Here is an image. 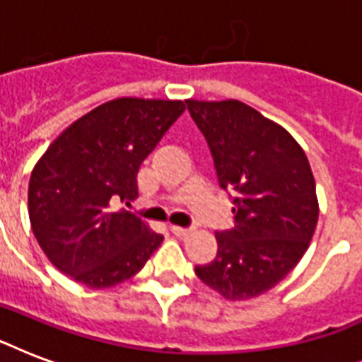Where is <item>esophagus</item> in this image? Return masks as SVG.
<instances>
[{"label":"esophagus","mask_w":362,"mask_h":362,"mask_svg":"<svg viewBox=\"0 0 362 362\" xmlns=\"http://www.w3.org/2000/svg\"><path fill=\"white\" fill-rule=\"evenodd\" d=\"M170 231H173V235H176V237H186V235H189V233L193 231V227L170 226Z\"/></svg>","instance_id":"1"}]
</instances>
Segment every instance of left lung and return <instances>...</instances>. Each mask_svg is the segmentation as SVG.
<instances>
[{
  "label": "left lung",
  "instance_id": "left-lung-1",
  "mask_svg": "<svg viewBox=\"0 0 362 362\" xmlns=\"http://www.w3.org/2000/svg\"><path fill=\"white\" fill-rule=\"evenodd\" d=\"M186 105L235 204V227L216 233L214 261L195 274L229 300L263 295L295 269L314 237L320 206L308 158L281 125L237 99Z\"/></svg>",
  "mask_w": 362,
  "mask_h": 362
}]
</instances>
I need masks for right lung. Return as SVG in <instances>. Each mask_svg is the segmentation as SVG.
<instances>
[{"mask_svg": "<svg viewBox=\"0 0 362 362\" xmlns=\"http://www.w3.org/2000/svg\"><path fill=\"white\" fill-rule=\"evenodd\" d=\"M184 110V101L112 99L42 153L28 209L33 235L59 272L103 289L129 280L158 250L163 235L115 203L139 195V167Z\"/></svg>", "mask_w": 362, "mask_h": 362, "instance_id": "1", "label": "right lung"}]
</instances>
